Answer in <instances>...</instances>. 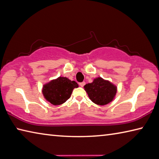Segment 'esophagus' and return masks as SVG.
I'll return each mask as SVG.
<instances>
[{
	"label": "esophagus",
	"mask_w": 159,
	"mask_h": 159,
	"mask_svg": "<svg viewBox=\"0 0 159 159\" xmlns=\"http://www.w3.org/2000/svg\"><path fill=\"white\" fill-rule=\"evenodd\" d=\"M79 84H80V86H82V87H83V86L85 85V82H80V83H79Z\"/></svg>",
	"instance_id": "34e87169"
}]
</instances>
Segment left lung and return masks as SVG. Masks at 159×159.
<instances>
[{
  "label": "left lung",
  "instance_id": "8db88e82",
  "mask_svg": "<svg viewBox=\"0 0 159 159\" xmlns=\"http://www.w3.org/2000/svg\"><path fill=\"white\" fill-rule=\"evenodd\" d=\"M84 87L90 100L98 105H106L111 102L117 92L115 85L102 77L94 79L92 83L87 84Z\"/></svg>",
  "mask_w": 159,
  "mask_h": 159
}]
</instances>
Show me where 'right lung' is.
Here are the masks:
<instances>
[{
    "label": "right lung",
    "instance_id": "obj_1",
    "mask_svg": "<svg viewBox=\"0 0 159 159\" xmlns=\"http://www.w3.org/2000/svg\"><path fill=\"white\" fill-rule=\"evenodd\" d=\"M77 87L78 84L75 81L59 77L46 84L43 86L42 93L49 102L53 105H60L70 98L73 89Z\"/></svg>",
    "mask_w": 159,
    "mask_h": 159
}]
</instances>
